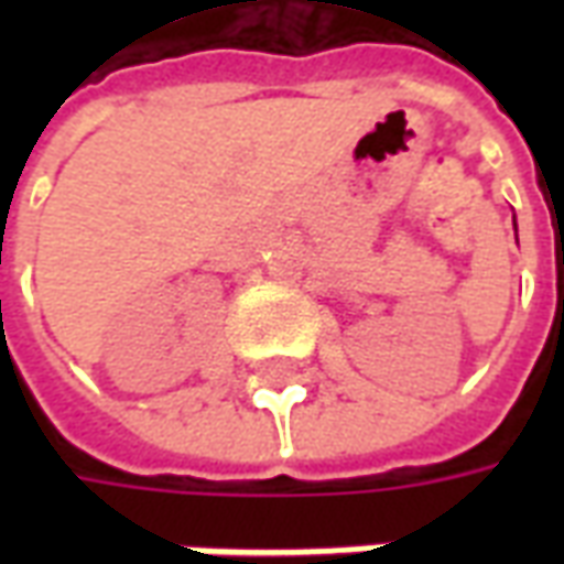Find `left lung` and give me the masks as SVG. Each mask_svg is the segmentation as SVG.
<instances>
[{"label": "left lung", "mask_w": 564, "mask_h": 564, "mask_svg": "<svg viewBox=\"0 0 564 564\" xmlns=\"http://www.w3.org/2000/svg\"><path fill=\"white\" fill-rule=\"evenodd\" d=\"M513 229H517V217H513Z\"/></svg>", "instance_id": "left-lung-1"}]
</instances>
